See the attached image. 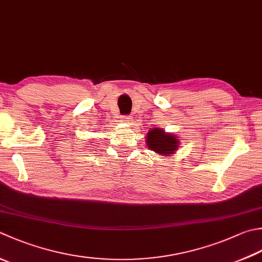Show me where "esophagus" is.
<instances>
[{
  "label": "esophagus",
  "instance_id": "esophagus-1",
  "mask_svg": "<svg viewBox=\"0 0 262 262\" xmlns=\"http://www.w3.org/2000/svg\"><path fill=\"white\" fill-rule=\"evenodd\" d=\"M132 119H133V117H132V116H122V117H121V121L128 122V124H129L130 121H133Z\"/></svg>",
  "mask_w": 262,
  "mask_h": 262
}]
</instances>
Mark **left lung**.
Here are the masks:
<instances>
[{"instance_id":"obj_1","label":"left lung","mask_w":262,"mask_h":262,"mask_svg":"<svg viewBox=\"0 0 262 262\" xmlns=\"http://www.w3.org/2000/svg\"><path fill=\"white\" fill-rule=\"evenodd\" d=\"M146 144L148 148L155 151L159 155H171L178 147V138L171 134H167L165 130L153 128L147 133Z\"/></svg>"}]
</instances>
